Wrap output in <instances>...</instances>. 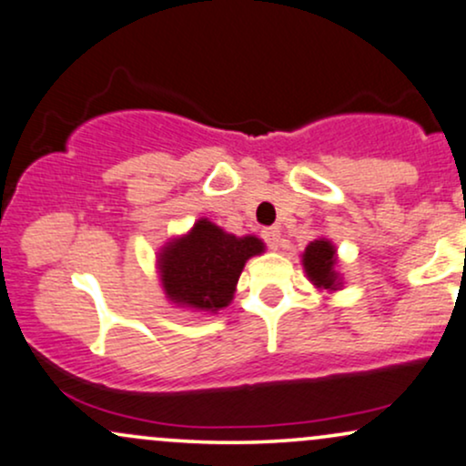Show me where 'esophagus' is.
<instances>
[{
  "mask_svg": "<svg viewBox=\"0 0 466 466\" xmlns=\"http://www.w3.org/2000/svg\"><path fill=\"white\" fill-rule=\"evenodd\" d=\"M263 238H265L267 248H271V249H278V248H280V243H282L280 229H278V228L263 229Z\"/></svg>",
  "mask_w": 466,
  "mask_h": 466,
  "instance_id": "obj_1",
  "label": "esophagus"
}]
</instances>
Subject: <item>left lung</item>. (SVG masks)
<instances>
[{
	"label": "left lung",
	"instance_id": "obj_1",
	"mask_svg": "<svg viewBox=\"0 0 466 466\" xmlns=\"http://www.w3.org/2000/svg\"><path fill=\"white\" fill-rule=\"evenodd\" d=\"M335 265L337 249L330 240L318 238L307 245L302 254V267L315 287L326 289V291H337L341 287V278L335 271Z\"/></svg>",
	"mask_w": 466,
	"mask_h": 466
}]
</instances>
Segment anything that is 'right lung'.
<instances>
[{
  "label": "right lung",
  "mask_w": 466,
  "mask_h": 466,
  "mask_svg": "<svg viewBox=\"0 0 466 466\" xmlns=\"http://www.w3.org/2000/svg\"><path fill=\"white\" fill-rule=\"evenodd\" d=\"M263 251L260 238L234 237L199 218L188 234L166 243L157 254L166 298L177 307L217 313L234 298L245 263Z\"/></svg>",
  "instance_id": "obj_1"
}]
</instances>
